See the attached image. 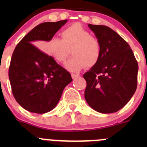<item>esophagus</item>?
I'll return each instance as SVG.
<instances>
[{"instance_id":"34e87169","label":"esophagus","mask_w":147,"mask_h":147,"mask_svg":"<svg viewBox=\"0 0 147 147\" xmlns=\"http://www.w3.org/2000/svg\"><path fill=\"white\" fill-rule=\"evenodd\" d=\"M80 77V74L79 73H72V79L73 80H75V79H77V78H78Z\"/></svg>"}]
</instances>
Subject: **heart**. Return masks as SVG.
I'll return each instance as SVG.
<instances>
[{
    "mask_svg": "<svg viewBox=\"0 0 147 147\" xmlns=\"http://www.w3.org/2000/svg\"><path fill=\"white\" fill-rule=\"evenodd\" d=\"M62 40L53 37L46 43L45 52L58 63H64L71 51L72 57L65 63L72 72L80 70L85 65L97 64L101 55V45L96 37L80 25H73L61 32Z\"/></svg>",
    "mask_w": 147,
    "mask_h": 147,
    "instance_id": "heart-1",
    "label": "heart"
}]
</instances>
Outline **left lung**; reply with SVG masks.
<instances>
[{
	"instance_id": "8db88e82",
	"label": "left lung",
	"mask_w": 147,
	"mask_h": 147,
	"mask_svg": "<svg viewBox=\"0 0 147 147\" xmlns=\"http://www.w3.org/2000/svg\"><path fill=\"white\" fill-rule=\"evenodd\" d=\"M101 45L97 64L83 75L84 98L97 112L113 113L125 106L137 87L138 63L129 44L105 26L88 25Z\"/></svg>"
}]
</instances>
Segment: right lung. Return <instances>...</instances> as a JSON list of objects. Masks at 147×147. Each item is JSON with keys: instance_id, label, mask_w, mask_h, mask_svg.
I'll list each match as a JSON object with an SVG mask.
<instances>
[{"instance_id": "add662e5", "label": "right lung", "mask_w": 147, "mask_h": 147, "mask_svg": "<svg viewBox=\"0 0 147 147\" xmlns=\"http://www.w3.org/2000/svg\"><path fill=\"white\" fill-rule=\"evenodd\" d=\"M67 20L46 22L35 27L16 45L8 71L12 92L26 110L44 114L54 109L71 75L32 43L48 41Z\"/></svg>"}]
</instances>
